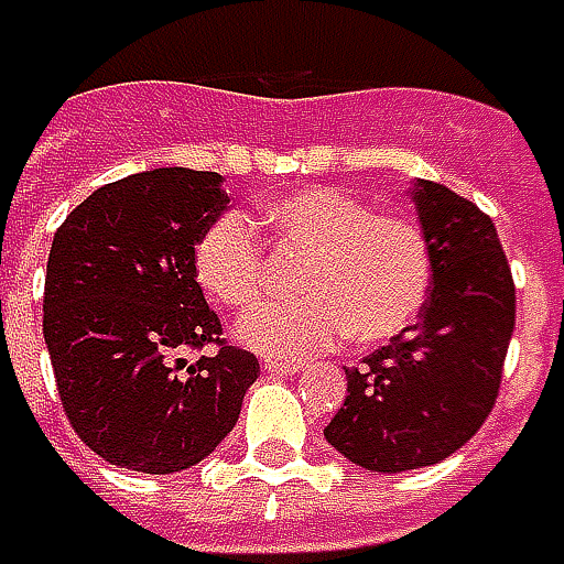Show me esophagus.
<instances>
[{
  "mask_svg": "<svg viewBox=\"0 0 564 564\" xmlns=\"http://www.w3.org/2000/svg\"><path fill=\"white\" fill-rule=\"evenodd\" d=\"M263 370L272 373V377H289V373H301V370H304V360L270 358V360H263Z\"/></svg>",
  "mask_w": 564,
  "mask_h": 564,
  "instance_id": "obj_1",
  "label": "esophagus"
}]
</instances>
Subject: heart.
<instances>
[{
    "label": "heart",
    "instance_id": "heart-1",
    "mask_svg": "<svg viewBox=\"0 0 564 564\" xmlns=\"http://www.w3.org/2000/svg\"><path fill=\"white\" fill-rule=\"evenodd\" d=\"M282 253L307 257L297 275L304 297L267 304L238 319V338L263 355L307 358L338 338L379 345L404 333L430 297L433 250L414 219L377 213L329 185L279 194L257 209ZM206 294L231 311L257 304L270 285L267 248L238 213H223L194 245Z\"/></svg>",
    "mask_w": 564,
    "mask_h": 564
}]
</instances>
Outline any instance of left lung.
Listing matches in <instances>:
<instances>
[{"label": "left lung", "mask_w": 564, "mask_h": 564, "mask_svg": "<svg viewBox=\"0 0 564 564\" xmlns=\"http://www.w3.org/2000/svg\"><path fill=\"white\" fill-rule=\"evenodd\" d=\"M433 250L421 323L360 360L348 399L323 430L377 474L448 458L489 417L514 333V279L487 213L436 182L414 187Z\"/></svg>", "instance_id": "left-lung-1"}]
</instances>
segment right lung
Listing matches in <instances>:
<instances>
[{
  "label": "right lung",
  "instance_id": "obj_1",
  "mask_svg": "<svg viewBox=\"0 0 564 564\" xmlns=\"http://www.w3.org/2000/svg\"><path fill=\"white\" fill-rule=\"evenodd\" d=\"M226 206L219 172L175 165L97 187L55 231L43 336L65 417L109 465L175 474L238 423L260 364L223 338L194 272Z\"/></svg>",
  "mask_w": 564,
  "mask_h": 564
}]
</instances>
